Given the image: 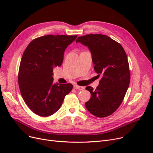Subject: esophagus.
Instances as JSON below:
<instances>
[{"instance_id":"obj_1","label":"esophagus","mask_w":153,"mask_h":153,"mask_svg":"<svg viewBox=\"0 0 153 153\" xmlns=\"http://www.w3.org/2000/svg\"><path fill=\"white\" fill-rule=\"evenodd\" d=\"M74 89H76V90H79V91H81L83 90L84 89V87L82 86H79L77 85H74Z\"/></svg>"}]
</instances>
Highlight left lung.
Here are the masks:
<instances>
[{
	"instance_id": "8db88e82",
	"label": "left lung",
	"mask_w": 153,
	"mask_h": 153,
	"mask_svg": "<svg viewBox=\"0 0 153 153\" xmlns=\"http://www.w3.org/2000/svg\"><path fill=\"white\" fill-rule=\"evenodd\" d=\"M76 42L88 47L94 70L101 76L96 89L86 87L92 96L85 107L95 117H108L119 107L129 87L130 72L126 53L121 45L107 35H87L78 37Z\"/></svg>"
}]
</instances>
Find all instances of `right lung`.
Segmentation results:
<instances>
[{
	"instance_id": "1",
	"label": "right lung",
	"mask_w": 153,
	"mask_h": 153,
	"mask_svg": "<svg viewBox=\"0 0 153 153\" xmlns=\"http://www.w3.org/2000/svg\"><path fill=\"white\" fill-rule=\"evenodd\" d=\"M77 36L48 35L35 39L24 51L20 64L19 85L27 106L39 116L49 117L61 107L72 89L71 84L53 82V69L60 66L64 53Z\"/></svg>"
}]
</instances>
